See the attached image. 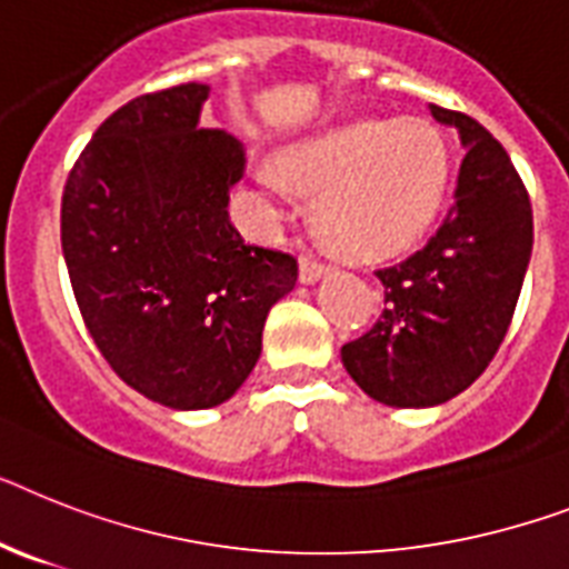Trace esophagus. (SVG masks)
Wrapping results in <instances>:
<instances>
[{
  "instance_id": "obj_1",
  "label": "esophagus",
  "mask_w": 569,
  "mask_h": 569,
  "mask_svg": "<svg viewBox=\"0 0 569 569\" xmlns=\"http://www.w3.org/2000/svg\"><path fill=\"white\" fill-rule=\"evenodd\" d=\"M326 270H328V267L322 264V261H317V258H311V256H302V261H299V279H302L305 284H313V281L326 273Z\"/></svg>"
}]
</instances>
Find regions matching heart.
I'll list each match as a JSON object with an SVG mask.
<instances>
[{"label": "heart", "mask_w": 569, "mask_h": 569, "mask_svg": "<svg viewBox=\"0 0 569 569\" xmlns=\"http://www.w3.org/2000/svg\"><path fill=\"white\" fill-rule=\"evenodd\" d=\"M450 153L425 119H346L290 144L258 177L273 200L284 186L319 191L317 227L340 256L396 258L421 241L445 203Z\"/></svg>", "instance_id": "1"}]
</instances>
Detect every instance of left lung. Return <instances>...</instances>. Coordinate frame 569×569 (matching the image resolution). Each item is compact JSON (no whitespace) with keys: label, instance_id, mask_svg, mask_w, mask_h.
I'll return each mask as SVG.
<instances>
[{"label":"left lung","instance_id":"1","mask_svg":"<svg viewBox=\"0 0 569 569\" xmlns=\"http://www.w3.org/2000/svg\"><path fill=\"white\" fill-rule=\"evenodd\" d=\"M430 112L465 148L453 206L425 250L375 270L383 311L340 351L355 383L389 407L445 403L486 372L532 256V203L503 144L465 112Z\"/></svg>","mask_w":569,"mask_h":569}]
</instances>
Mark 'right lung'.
<instances>
[{
  "label": "right lung",
  "mask_w": 569,
  "mask_h": 569,
  "mask_svg": "<svg viewBox=\"0 0 569 569\" xmlns=\"http://www.w3.org/2000/svg\"><path fill=\"white\" fill-rule=\"evenodd\" d=\"M206 83L148 92L98 127L69 171L60 243L89 335L127 387L171 410L238 392L264 319L299 276L229 220L243 144L200 127Z\"/></svg>",
  "instance_id": "1"
}]
</instances>
